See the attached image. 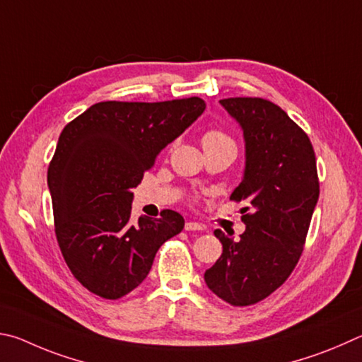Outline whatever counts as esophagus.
Returning a JSON list of instances; mask_svg holds the SVG:
<instances>
[{
	"mask_svg": "<svg viewBox=\"0 0 362 362\" xmlns=\"http://www.w3.org/2000/svg\"><path fill=\"white\" fill-rule=\"evenodd\" d=\"M185 229L189 230V232H191V230H204L205 226L200 224V223H194V221H189V223L185 224Z\"/></svg>",
	"mask_w": 362,
	"mask_h": 362,
	"instance_id": "obj_1",
	"label": "esophagus"
}]
</instances>
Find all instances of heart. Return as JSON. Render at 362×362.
<instances>
[{
	"mask_svg": "<svg viewBox=\"0 0 362 362\" xmlns=\"http://www.w3.org/2000/svg\"><path fill=\"white\" fill-rule=\"evenodd\" d=\"M223 143H230L233 144L232 139L226 135V133L219 130H210L206 132L204 138H202V144L204 146H211V144H223Z\"/></svg>",
	"mask_w": 362,
	"mask_h": 362,
	"instance_id": "1",
	"label": "heart"
}]
</instances>
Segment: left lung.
I'll use <instances>...</instances> for the list:
<instances>
[{
	"label": "left lung",
	"mask_w": 362,
	"mask_h": 362,
	"mask_svg": "<svg viewBox=\"0 0 362 362\" xmlns=\"http://www.w3.org/2000/svg\"><path fill=\"white\" fill-rule=\"evenodd\" d=\"M243 132L245 170L233 200H248L240 240L214 230L223 255L205 272L211 293L245 307L286 281L302 255L320 197L313 146L299 125L264 98L219 101Z\"/></svg>",
	"instance_id": "left-lung-1"
}]
</instances>
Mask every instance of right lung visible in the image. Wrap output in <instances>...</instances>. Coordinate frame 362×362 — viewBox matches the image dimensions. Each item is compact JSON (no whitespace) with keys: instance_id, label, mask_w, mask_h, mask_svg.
<instances>
[{"instance_id":"add662e5","label":"right lung","mask_w":362,"mask_h":362,"mask_svg":"<svg viewBox=\"0 0 362 362\" xmlns=\"http://www.w3.org/2000/svg\"><path fill=\"white\" fill-rule=\"evenodd\" d=\"M205 107L199 97L101 101L63 129L47 171L55 235L69 270L93 294H129L148 276L158 248L185 229L173 210L133 223V187Z\"/></svg>"}]
</instances>
